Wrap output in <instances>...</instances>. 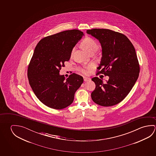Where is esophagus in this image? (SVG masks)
Returning a JSON list of instances; mask_svg holds the SVG:
<instances>
[{"label":"esophagus","instance_id":"esophagus-1","mask_svg":"<svg viewBox=\"0 0 156 156\" xmlns=\"http://www.w3.org/2000/svg\"><path fill=\"white\" fill-rule=\"evenodd\" d=\"M90 79L89 78H88V77H84V82H88V81H89Z\"/></svg>","mask_w":156,"mask_h":156}]
</instances>
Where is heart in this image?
Instances as JSON below:
<instances>
[{"mask_svg":"<svg viewBox=\"0 0 156 156\" xmlns=\"http://www.w3.org/2000/svg\"><path fill=\"white\" fill-rule=\"evenodd\" d=\"M82 47L89 53L92 51H96L98 49V44L94 39L90 37L85 38L81 44ZM88 68V67H87ZM80 71L84 74H87V71L85 68H81Z\"/></svg>","mask_w":156,"mask_h":156,"instance_id":"1","label":"heart"}]
</instances>
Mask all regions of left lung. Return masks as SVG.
I'll return each instance as SVG.
<instances>
[{
    "mask_svg": "<svg viewBox=\"0 0 156 156\" xmlns=\"http://www.w3.org/2000/svg\"><path fill=\"white\" fill-rule=\"evenodd\" d=\"M87 33L98 39L102 57L96 75L109 76L106 83L94 77L96 87L92 100L103 107L117 105L129 93L139 77L140 65L133 44L124 34L107 29H92Z\"/></svg>",
    "mask_w": 156,
    "mask_h": 156,
    "instance_id": "1",
    "label": "left lung"
}]
</instances>
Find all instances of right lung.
Listing matches in <instances>:
<instances>
[{
    "mask_svg": "<svg viewBox=\"0 0 156 156\" xmlns=\"http://www.w3.org/2000/svg\"><path fill=\"white\" fill-rule=\"evenodd\" d=\"M83 35L77 29L64 31L44 37L36 45L29 64L28 78L36 97L46 106L54 109L69 106L83 83V78L74 73L67 79L59 74Z\"/></svg>",
    "mask_w": 156,
    "mask_h": 156,
    "instance_id": "add662e5",
    "label": "right lung"
}]
</instances>
